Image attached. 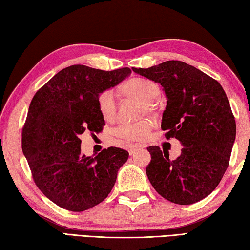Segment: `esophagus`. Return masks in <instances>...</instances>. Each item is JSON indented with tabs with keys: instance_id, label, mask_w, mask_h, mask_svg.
I'll return each mask as SVG.
<instances>
[{
	"instance_id": "1",
	"label": "esophagus",
	"mask_w": 250,
	"mask_h": 250,
	"mask_svg": "<svg viewBox=\"0 0 250 250\" xmlns=\"http://www.w3.org/2000/svg\"><path fill=\"white\" fill-rule=\"evenodd\" d=\"M141 147H143V146H141V145H135V146H131L129 149H128V151H129V154L130 155H133L135 152H137V150L138 149H141Z\"/></svg>"
}]
</instances>
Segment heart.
Returning <instances> with one entry per match:
<instances>
[{
  "label": "heart",
  "mask_w": 250,
  "mask_h": 250,
  "mask_svg": "<svg viewBox=\"0 0 250 250\" xmlns=\"http://www.w3.org/2000/svg\"><path fill=\"white\" fill-rule=\"evenodd\" d=\"M125 90L129 95L137 97L139 100L145 103L146 110L151 109V103L159 96L160 89L158 84L146 78H133L125 84ZM97 108L100 116L104 120L110 121L116 115V92L113 89H104L97 96ZM151 122L149 120H141L137 122H122L113 129L116 137L125 141H141L151 130Z\"/></svg>",
  "instance_id": "heart-1"
}]
</instances>
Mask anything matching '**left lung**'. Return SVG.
<instances>
[{"label": "left lung", "mask_w": 250, "mask_h": 250, "mask_svg": "<svg viewBox=\"0 0 250 250\" xmlns=\"http://www.w3.org/2000/svg\"><path fill=\"white\" fill-rule=\"evenodd\" d=\"M134 73L159 83L167 103L161 128L184 147L171 161L168 151L151 146L146 172L161 196L180 205L205 198L226 172L236 138L229 101L217 80L186 62L167 61Z\"/></svg>", "instance_id": "left-lung-1"}]
</instances>
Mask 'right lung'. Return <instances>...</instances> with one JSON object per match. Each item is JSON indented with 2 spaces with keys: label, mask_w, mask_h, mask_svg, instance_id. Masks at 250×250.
<instances>
[{
  "label": "right lung",
  "mask_w": 250,
  "mask_h": 250,
  "mask_svg": "<svg viewBox=\"0 0 250 250\" xmlns=\"http://www.w3.org/2000/svg\"><path fill=\"white\" fill-rule=\"evenodd\" d=\"M131 69L111 71L73 65L37 90L22 131V150L33 180L44 195L62 208L83 211L111 192L128 151L110 146L98 155L82 154L78 138L104 125L97 96L117 86Z\"/></svg>",
  "instance_id": "right-lung-1"
}]
</instances>
